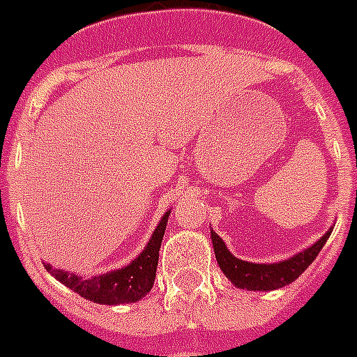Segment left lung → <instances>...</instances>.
Returning <instances> with one entry per match:
<instances>
[{"mask_svg":"<svg viewBox=\"0 0 357 357\" xmlns=\"http://www.w3.org/2000/svg\"><path fill=\"white\" fill-rule=\"evenodd\" d=\"M330 232L318 239L317 243L305 249L303 252H298L290 260L279 264H252L239 260L228 251L227 245L217 234L211 230V241H213L215 258L221 266L222 273L230 279L238 288H247V290H275L294 282L303 271L312 264V260L318 257V252L324 247V243L330 238Z\"/></svg>","mask_w":357,"mask_h":357,"instance_id":"left-lung-1","label":"left lung"}]
</instances>
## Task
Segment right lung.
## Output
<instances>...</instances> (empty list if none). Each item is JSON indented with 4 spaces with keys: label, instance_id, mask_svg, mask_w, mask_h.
<instances>
[{
    "label": "right lung",
    "instance_id": "obj_1",
    "mask_svg": "<svg viewBox=\"0 0 357 357\" xmlns=\"http://www.w3.org/2000/svg\"><path fill=\"white\" fill-rule=\"evenodd\" d=\"M168 215H170L168 211L162 215L159 227L155 228L153 236L149 239V243L146 245V249L125 268L105 273V275H95L91 279L67 273L63 269L50 268V266H46V269L59 282H63L65 287L75 290L76 294H80L82 298L89 299L93 303H102V305L135 303L153 288L160 241H162V236L167 230Z\"/></svg>",
    "mask_w": 357,
    "mask_h": 357
}]
</instances>
